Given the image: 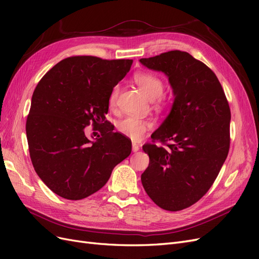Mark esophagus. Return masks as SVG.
<instances>
[{"instance_id": "obj_1", "label": "esophagus", "mask_w": 259, "mask_h": 259, "mask_svg": "<svg viewBox=\"0 0 259 259\" xmlns=\"http://www.w3.org/2000/svg\"><path fill=\"white\" fill-rule=\"evenodd\" d=\"M132 150H133V152H137L139 150V146L135 143H133L132 144Z\"/></svg>"}]
</instances>
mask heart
Segmentation results:
<instances>
[{"instance_id": "obj_1", "label": "heart", "mask_w": 259, "mask_h": 259, "mask_svg": "<svg viewBox=\"0 0 259 259\" xmlns=\"http://www.w3.org/2000/svg\"><path fill=\"white\" fill-rule=\"evenodd\" d=\"M134 80L148 99L155 100L162 96L164 84L160 77L152 73L139 72L134 76ZM117 95H119V86H114L110 94V97H109V103L111 106L115 104ZM151 126L152 124L149 121L139 119V117L134 115L124 116L123 119L116 123L117 131L122 135L134 140V142H138V140L142 139L145 136L146 132L149 128H151Z\"/></svg>"}]
</instances>
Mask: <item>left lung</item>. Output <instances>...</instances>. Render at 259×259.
<instances>
[{
    "instance_id": "8db88e82",
    "label": "left lung",
    "mask_w": 259,
    "mask_h": 259,
    "mask_svg": "<svg viewBox=\"0 0 259 259\" xmlns=\"http://www.w3.org/2000/svg\"><path fill=\"white\" fill-rule=\"evenodd\" d=\"M139 62L168 77L174 101L148 144L149 166L142 174L147 194L163 209L191 206L221 170L230 146V108L217 76L190 54L170 51Z\"/></svg>"
}]
</instances>
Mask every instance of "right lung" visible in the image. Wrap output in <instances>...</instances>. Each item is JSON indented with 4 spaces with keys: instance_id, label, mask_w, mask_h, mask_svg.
<instances>
[{
    "instance_id": "obj_1",
    "label": "right lung",
    "mask_w": 259,
    "mask_h": 259,
    "mask_svg": "<svg viewBox=\"0 0 259 259\" xmlns=\"http://www.w3.org/2000/svg\"><path fill=\"white\" fill-rule=\"evenodd\" d=\"M132 59L74 56L59 61L38 82L26 132L36 174L68 200H81L103 188L112 169L132 151L130 139L106 120L109 97L130 71ZM93 122L101 136L90 140Z\"/></svg>"
}]
</instances>
